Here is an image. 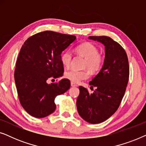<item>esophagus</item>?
Returning a JSON list of instances; mask_svg holds the SVG:
<instances>
[{
	"mask_svg": "<svg viewBox=\"0 0 146 146\" xmlns=\"http://www.w3.org/2000/svg\"><path fill=\"white\" fill-rule=\"evenodd\" d=\"M71 86L76 87V86H78V85L76 84H75L74 82H71Z\"/></svg>",
	"mask_w": 146,
	"mask_h": 146,
	"instance_id": "1",
	"label": "esophagus"
}]
</instances>
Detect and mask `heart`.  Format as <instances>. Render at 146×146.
I'll list each match as a JSON object with an SVG mask.
<instances>
[{
  "mask_svg": "<svg viewBox=\"0 0 146 146\" xmlns=\"http://www.w3.org/2000/svg\"><path fill=\"white\" fill-rule=\"evenodd\" d=\"M76 51L85 58L84 66L88 67L92 71H97L100 69L103 63V58L98 48L90 42H84L78 45L76 47ZM72 54L70 50H66L60 55V60L63 66L68 68L70 65ZM65 77L74 83H78L84 80H86L90 77V72L86 70H78L71 69L65 72Z\"/></svg>",
  "mask_w": 146,
  "mask_h": 146,
  "instance_id": "b5f03b06",
  "label": "heart"
}]
</instances>
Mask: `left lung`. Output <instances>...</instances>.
<instances>
[{
  "label": "left lung",
  "instance_id": "8db88e82",
  "mask_svg": "<svg viewBox=\"0 0 146 146\" xmlns=\"http://www.w3.org/2000/svg\"><path fill=\"white\" fill-rule=\"evenodd\" d=\"M105 46V59L100 72L89 82L96 87L92 94L79 87L76 106L80 115L90 123L103 122L118 108L124 96L129 74L127 54L122 46L110 37L89 36Z\"/></svg>",
  "mask_w": 146,
  "mask_h": 146
}]
</instances>
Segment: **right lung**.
Instances as JSON below:
<instances>
[{"label": "right lung", "mask_w": 146, "mask_h": 146, "mask_svg": "<svg viewBox=\"0 0 146 146\" xmlns=\"http://www.w3.org/2000/svg\"><path fill=\"white\" fill-rule=\"evenodd\" d=\"M76 38L73 35L46 31L29 37L22 46L15 80L21 104L32 116L42 118L53 113L56 107L55 98L70 87L68 79L50 84L47 80L63 75L60 55Z\"/></svg>", "instance_id": "1"}]
</instances>
